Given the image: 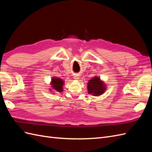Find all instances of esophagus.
Instances as JSON below:
<instances>
[{
    "label": "esophagus",
    "instance_id": "esophagus-1",
    "mask_svg": "<svg viewBox=\"0 0 152 152\" xmlns=\"http://www.w3.org/2000/svg\"><path fill=\"white\" fill-rule=\"evenodd\" d=\"M79 79V75H77V74H75V75H74V79L78 80Z\"/></svg>",
    "mask_w": 152,
    "mask_h": 152
}]
</instances>
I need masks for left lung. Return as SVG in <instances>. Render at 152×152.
Listing matches in <instances>:
<instances>
[{
    "label": "left lung",
    "mask_w": 152,
    "mask_h": 152,
    "mask_svg": "<svg viewBox=\"0 0 152 152\" xmlns=\"http://www.w3.org/2000/svg\"><path fill=\"white\" fill-rule=\"evenodd\" d=\"M87 91L89 94L94 96L102 95L106 90L104 84L98 77H94L87 84Z\"/></svg>",
    "instance_id": "1"
}]
</instances>
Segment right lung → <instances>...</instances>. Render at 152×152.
<instances>
[{
  "label": "right lung",
  "mask_w": 152,
  "mask_h": 152,
  "mask_svg": "<svg viewBox=\"0 0 152 152\" xmlns=\"http://www.w3.org/2000/svg\"><path fill=\"white\" fill-rule=\"evenodd\" d=\"M64 84V81L59 78L54 77L51 79V86L57 92L61 93L63 91V86Z\"/></svg>",
  "instance_id": "add662e5"
}]
</instances>
